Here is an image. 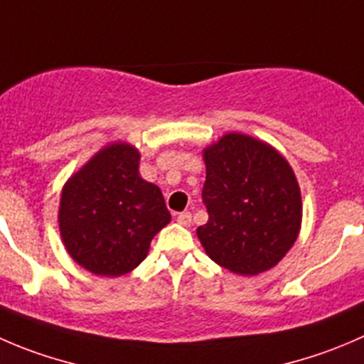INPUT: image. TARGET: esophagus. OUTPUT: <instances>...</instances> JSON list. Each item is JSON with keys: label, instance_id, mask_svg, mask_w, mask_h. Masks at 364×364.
<instances>
[{"label": "esophagus", "instance_id": "obj_1", "mask_svg": "<svg viewBox=\"0 0 364 364\" xmlns=\"http://www.w3.org/2000/svg\"><path fill=\"white\" fill-rule=\"evenodd\" d=\"M178 224L190 225V224H192V215H190L188 211H183V213H178Z\"/></svg>", "mask_w": 364, "mask_h": 364}]
</instances>
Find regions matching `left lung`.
I'll return each instance as SVG.
<instances>
[{
  "instance_id": "left-lung-1",
  "label": "left lung",
  "mask_w": 364,
  "mask_h": 364,
  "mask_svg": "<svg viewBox=\"0 0 364 364\" xmlns=\"http://www.w3.org/2000/svg\"><path fill=\"white\" fill-rule=\"evenodd\" d=\"M203 203L208 222L197 236L220 267L256 276L279 263L301 228V190L288 161L268 144L229 133L204 149Z\"/></svg>"
}]
</instances>
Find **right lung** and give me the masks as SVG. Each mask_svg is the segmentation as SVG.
<instances>
[{"mask_svg": "<svg viewBox=\"0 0 364 364\" xmlns=\"http://www.w3.org/2000/svg\"><path fill=\"white\" fill-rule=\"evenodd\" d=\"M139 151L112 144L63 186L60 235L76 263L117 277L139 267L171 220L160 188L139 174Z\"/></svg>", "mask_w": 364, "mask_h": 364, "instance_id": "obj_1", "label": "right lung"}]
</instances>
